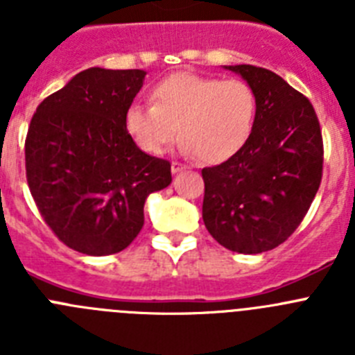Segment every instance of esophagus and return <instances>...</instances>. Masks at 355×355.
Masks as SVG:
<instances>
[{
  "instance_id": "obj_1",
  "label": "esophagus",
  "mask_w": 355,
  "mask_h": 355,
  "mask_svg": "<svg viewBox=\"0 0 355 355\" xmlns=\"http://www.w3.org/2000/svg\"><path fill=\"white\" fill-rule=\"evenodd\" d=\"M171 168H172V174H178V172L184 171V165H181L180 162H172Z\"/></svg>"
}]
</instances>
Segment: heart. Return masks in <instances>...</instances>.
I'll return each mask as SVG.
<instances>
[{
  "instance_id": "obj_1",
  "label": "heart",
  "mask_w": 355,
  "mask_h": 355,
  "mask_svg": "<svg viewBox=\"0 0 355 355\" xmlns=\"http://www.w3.org/2000/svg\"><path fill=\"white\" fill-rule=\"evenodd\" d=\"M153 105L133 103L124 128L149 155H162L180 133L181 150L216 165L233 158L256 119L258 99L245 81L175 72L155 85Z\"/></svg>"
}]
</instances>
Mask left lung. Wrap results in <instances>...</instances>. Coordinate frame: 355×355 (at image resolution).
I'll return each mask as SVG.
<instances>
[{
  "label": "left lung",
  "mask_w": 355,
  "mask_h": 355,
  "mask_svg": "<svg viewBox=\"0 0 355 355\" xmlns=\"http://www.w3.org/2000/svg\"><path fill=\"white\" fill-rule=\"evenodd\" d=\"M258 99L245 146L233 158L202 168V220L220 245L259 254L299 227L320 181L324 146L311 103L268 69L224 65Z\"/></svg>",
  "instance_id": "1"
}]
</instances>
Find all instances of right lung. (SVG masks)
<instances>
[{
	"label": "right lung",
	"instance_id": "add662e5",
	"mask_svg": "<svg viewBox=\"0 0 355 355\" xmlns=\"http://www.w3.org/2000/svg\"><path fill=\"white\" fill-rule=\"evenodd\" d=\"M142 69L90 67L46 97L28 128L26 178L40 215L65 245L121 252L144 225V205L172 183L171 163L146 155L124 128Z\"/></svg>",
	"mask_w": 355,
	"mask_h": 355
}]
</instances>
